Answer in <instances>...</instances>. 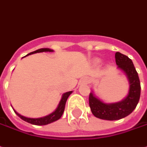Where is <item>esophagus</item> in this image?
<instances>
[{"instance_id":"1","label":"esophagus","mask_w":147,"mask_h":147,"mask_svg":"<svg viewBox=\"0 0 147 147\" xmlns=\"http://www.w3.org/2000/svg\"><path fill=\"white\" fill-rule=\"evenodd\" d=\"M85 82H86V83H88V82H89V80H88V79H86V80H85Z\"/></svg>"}]
</instances>
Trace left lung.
<instances>
[{
    "label": "left lung",
    "instance_id": "1",
    "mask_svg": "<svg viewBox=\"0 0 147 147\" xmlns=\"http://www.w3.org/2000/svg\"><path fill=\"white\" fill-rule=\"evenodd\" d=\"M115 59L117 68L122 71L128 79L129 88L127 96L118 102L105 103L96 97L93 92L89 94V106L92 114L97 118L107 121L119 120L129 115L140 99V80L132 60L120 52H116Z\"/></svg>",
    "mask_w": 147,
    "mask_h": 147
}]
</instances>
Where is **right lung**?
I'll use <instances>...</instances> for the list:
<instances>
[{
    "label": "right lung",
    "instance_id": "1",
    "mask_svg": "<svg viewBox=\"0 0 147 147\" xmlns=\"http://www.w3.org/2000/svg\"><path fill=\"white\" fill-rule=\"evenodd\" d=\"M52 49L50 48H41L34 51L33 52L29 53L28 55H26V56L30 55H33V54H35V53H40V52H53ZM25 56V57H26ZM72 93V91H70V92H67L65 93H63L62 96V98H61L60 101L59 103L58 106H57L56 109L54 112H52L51 113H50L49 115L45 116L42 117H38V118H31V117H24V116L21 115L20 113H18V112L15 110L13 108V109L14 110L15 113L21 119H22L25 121H26L28 123H30L32 125H48L50 123H52L54 121H55L57 120H59L63 112H64V109H65V105L66 101L70 95Z\"/></svg>",
    "mask_w": 147,
    "mask_h": 147
}]
</instances>
